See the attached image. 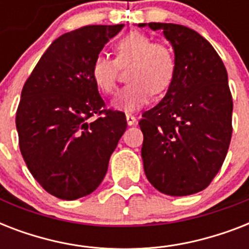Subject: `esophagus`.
Listing matches in <instances>:
<instances>
[{
    "label": "esophagus",
    "mask_w": 249,
    "mask_h": 249,
    "mask_svg": "<svg viewBox=\"0 0 249 249\" xmlns=\"http://www.w3.org/2000/svg\"><path fill=\"white\" fill-rule=\"evenodd\" d=\"M137 119L133 115H130V113H126V123H128V125H134L136 124Z\"/></svg>",
    "instance_id": "1"
}]
</instances>
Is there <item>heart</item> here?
<instances>
[{
    "instance_id": "1",
    "label": "heart",
    "mask_w": 249,
    "mask_h": 249,
    "mask_svg": "<svg viewBox=\"0 0 249 249\" xmlns=\"http://www.w3.org/2000/svg\"><path fill=\"white\" fill-rule=\"evenodd\" d=\"M129 84L117 93L113 107L133 112L151 101L152 94L165 91L176 73V58L166 45L152 42L142 32H130L115 45V59L98 54L90 66V76L98 89L112 94L120 68L128 67Z\"/></svg>"
}]
</instances>
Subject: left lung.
Wrapping results in <instances>:
<instances>
[{
	"label": "left lung",
	"instance_id": "1",
	"mask_svg": "<svg viewBox=\"0 0 249 249\" xmlns=\"http://www.w3.org/2000/svg\"><path fill=\"white\" fill-rule=\"evenodd\" d=\"M138 25L163 29L176 58L165 97L140 120L144 173L165 195L196 194L216 177L231 140L228 72L212 45L194 29L172 23Z\"/></svg>",
	"mask_w": 249,
	"mask_h": 249
}]
</instances>
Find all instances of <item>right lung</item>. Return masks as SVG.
I'll return each instance as SVG.
<instances>
[{
  "instance_id": "add662e5",
  "label": "right lung",
  "mask_w": 249,
  "mask_h": 249,
  "mask_svg": "<svg viewBox=\"0 0 249 249\" xmlns=\"http://www.w3.org/2000/svg\"><path fill=\"white\" fill-rule=\"evenodd\" d=\"M123 27L86 25L62 35L21 90L15 121L23 159L42 189L63 200L101 185L126 129L124 113L105 109L90 76L93 59Z\"/></svg>"
}]
</instances>
